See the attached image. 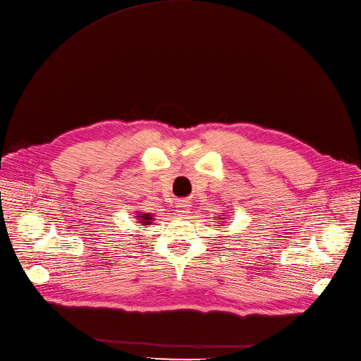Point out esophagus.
<instances>
[{"label":"esophagus","instance_id":"1","mask_svg":"<svg viewBox=\"0 0 361 361\" xmlns=\"http://www.w3.org/2000/svg\"><path fill=\"white\" fill-rule=\"evenodd\" d=\"M190 203L187 202V200H179L178 203H176V211L180 214V215H183V214H188L190 212Z\"/></svg>","mask_w":361,"mask_h":361}]
</instances>
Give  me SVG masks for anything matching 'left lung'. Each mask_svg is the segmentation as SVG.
Returning a JSON list of instances; mask_svg holds the SVG:
<instances>
[{
  "label": "left lung",
  "mask_w": 361,
  "mask_h": 361,
  "mask_svg": "<svg viewBox=\"0 0 361 361\" xmlns=\"http://www.w3.org/2000/svg\"><path fill=\"white\" fill-rule=\"evenodd\" d=\"M216 220H220V224H221V220L227 221V218H226V215H220V216H216Z\"/></svg>",
  "instance_id": "left-lung-1"
}]
</instances>
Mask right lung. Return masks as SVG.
<instances>
[{
    "instance_id": "right-lung-1",
    "label": "right lung",
    "mask_w": 361,
    "mask_h": 361,
    "mask_svg": "<svg viewBox=\"0 0 361 361\" xmlns=\"http://www.w3.org/2000/svg\"><path fill=\"white\" fill-rule=\"evenodd\" d=\"M135 218H137V224L138 226H150L152 221L155 220L154 215L146 214V212H137Z\"/></svg>"
}]
</instances>
